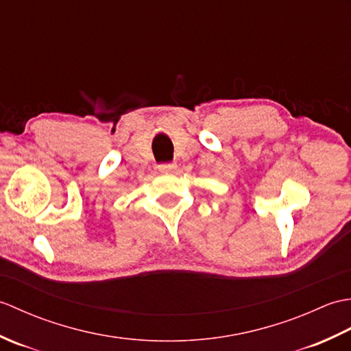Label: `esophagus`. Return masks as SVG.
Returning a JSON list of instances; mask_svg holds the SVG:
<instances>
[{
  "label": "esophagus",
  "mask_w": 351,
  "mask_h": 351,
  "mask_svg": "<svg viewBox=\"0 0 351 351\" xmlns=\"http://www.w3.org/2000/svg\"><path fill=\"white\" fill-rule=\"evenodd\" d=\"M176 167L175 162H161L158 164V170L162 171V173H167V171H171Z\"/></svg>",
  "instance_id": "1"
}]
</instances>
